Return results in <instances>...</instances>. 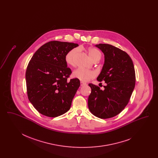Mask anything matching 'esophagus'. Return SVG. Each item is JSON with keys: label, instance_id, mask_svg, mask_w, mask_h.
Here are the masks:
<instances>
[{"label": "esophagus", "instance_id": "obj_1", "mask_svg": "<svg viewBox=\"0 0 158 158\" xmlns=\"http://www.w3.org/2000/svg\"><path fill=\"white\" fill-rule=\"evenodd\" d=\"M86 85V83L82 82H81V86H85V85Z\"/></svg>", "mask_w": 158, "mask_h": 158}]
</instances>
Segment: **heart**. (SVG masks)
<instances>
[{"instance_id":"heart-1","label":"heart","mask_w":158,"mask_h":158,"mask_svg":"<svg viewBox=\"0 0 158 158\" xmlns=\"http://www.w3.org/2000/svg\"><path fill=\"white\" fill-rule=\"evenodd\" d=\"M79 51L77 48H74L70 50L65 56V60L67 64L70 66L75 65V58L76 55ZM88 53L90 59L93 61L95 60H100L101 58V53L95 48H89L88 50ZM96 76V73L94 71L86 70L82 68H78L75 70L73 73V76L79 79L83 82H86L89 81L90 79L94 78Z\"/></svg>"}]
</instances>
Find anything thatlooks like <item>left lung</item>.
<instances>
[{
	"mask_svg": "<svg viewBox=\"0 0 158 158\" xmlns=\"http://www.w3.org/2000/svg\"><path fill=\"white\" fill-rule=\"evenodd\" d=\"M104 54V64L97 77L106 83L104 90L89 83L88 98L90 113L106 119L120 113L127 105L135 86V75L133 61L127 53L108 44L95 45Z\"/></svg>",
	"mask_w": 158,
	"mask_h": 158,
	"instance_id": "8db88e82",
	"label": "left lung"
}]
</instances>
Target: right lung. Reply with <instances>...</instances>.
Returning <instances> with one entry per match:
<instances>
[{
    "mask_svg": "<svg viewBox=\"0 0 158 158\" xmlns=\"http://www.w3.org/2000/svg\"><path fill=\"white\" fill-rule=\"evenodd\" d=\"M77 44L50 41L39 48L27 68L25 79L28 97L41 114L56 117L70 108L80 86V81L68 78L72 73L65 60L66 54Z\"/></svg>",
    "mask_w": 158,
    "mask_h": 158,
    "instance_id": "1",
    "label": "right lung"
}]
</instances>
